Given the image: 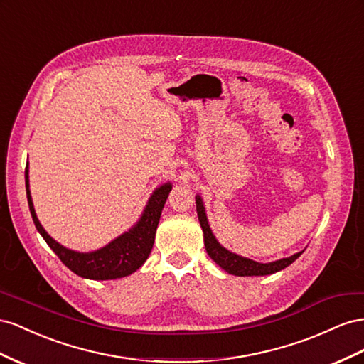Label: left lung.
I'll return each mask as SVG.
<instances>
[{
  "mask_svg": "<svg viewBox=\"0 0 364 364\" xmlns=\"http://www.w3.org/2000/svg\"><path fill=\"white\" fill-rule=\"evenodd\" d=\"M196 213H198V220L201 224V228L204 232V245H205V252L209 253V256L213 259V261L220 265L223 269H225L227 273L235 274V276H267V274H273L276 272H280L289 264H293L296 259L302 255L296 253L289 257H284L280 261L276 262H269V264H259L252 261V259H245L237 256L232 252L225 250L224 247L218 244L215 240V236L212 235V230L209 227V223H207L205 212H204V205L200 196H196Z\"/></svg>",
  "mask_w": 364,
  "mask_h": 364,
  "instance_id": "8db88e82",
  "label": "left lung"
}]
</instances>
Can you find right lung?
<instances>
[{
	"label": "right lung",
	"mask_w": 364,
	"mask_h": 364,
	"mask_svg": "<svg viewBox=\"0 0 364 364\" xmlns=\"http://www.w3.org/2000/svg\"><path fill=\"white\" fill-rule=\"evenodd\" d=\"M171 189L172 186L168 183L154 192L146 209H144L140 218V221L136 227L131 228L128 233L119 236L117 240H114L111 244L100 248L97 252L77 253L68 250V248L62 247L55 240H51L48 233L43 228V225L39 224L33 209L32 196H30L28 191V166L26 168V191L28 209L30 213H32L38 232L43 235L51 250L58 255L60 261L64 262V265H67L73 273H76L80 277L95 280L124 277L136 272V269H139L144 264V261H146L152 250L161 210L166 200H168Z\"/></svg>",
	"instance_id": "1"
}]
</instances>
